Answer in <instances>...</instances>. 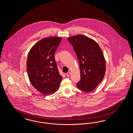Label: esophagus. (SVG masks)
I'll return each instance as SVG.
<instances>
[{
    "label": "esophagus",
    "mask_w": 133,
    "mask_h": 133,
    "mask_svg": "<svg viewBox=\"0 0 133 133\" xmlns=\"http://www.w3.org/2000/svg\"><path fill=\"white\" fill-rule=\"evenodd\" d=\"M66 75H67V77H69V76H70V75H71V72H67V74H66Z\"/></svg>",
    "instance_id": "esophagus-1"
}]
</instances>
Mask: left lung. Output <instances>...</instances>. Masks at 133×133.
I'll use <instances>...</instances> for the list:
<instances>
[{
  "label": "left lung",
  "instance_id": "obj_1",
  "mask_svg": "<svg viewBox=\"0 0 133 133\" xmlns=\"http://www.w3.org/2000/svg\"><path fill=\"white\" fill-rule=\"evenodd\" d=\"M79 62L81 79L77 87L90 92L97 87L104 77L106 63L102 50L97 42L82 35L68 38Z\"/></svg>",
  "mask_w": 133,
  "mask_h": 133
}]
</instances>
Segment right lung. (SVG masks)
I'll return each instance as SVG.
<instances>
[{"label": "right lung", "mask_w": 133, "mask_h": 133, "mask_svg": "<svg viewBox=\"0 0 133 133\" xmlns=\"http://www.w3.org/2000/svg\"><path fill=\"white\" fill-rule=\"evenodd\" d=\"M61 39L56 36L44 38L29 52L27 70L29 80L34 88L45 95L56 92L62 81L54 56Z\"/></svg>", "instance_id": "1"}]
</instances>
